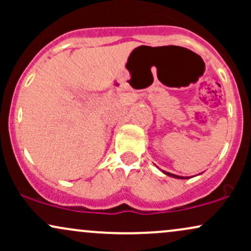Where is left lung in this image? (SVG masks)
Returning a JSON list of instances; mask_svg holds the SVG:
<instances>
[{
  "label": "left lung",
  "instance_id": "8db88e82",
  "mask_svg": "<svg viewBox=\"0 0 251 251\" xmlns=\"http://www.w3.org/2000/svg\"><path fill=\"white\" fill-rule=\"evenodd\" d=\"M164 174L165 175H168V176H170V177H175V178H179V179H186V178H184V177H179V176H176V175H174V174H170V172H166V171H163Z\"/></svg>",
  "mask_w": 251,
  "mask_h": 251
}]
</instances>
